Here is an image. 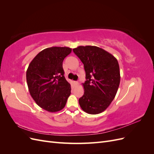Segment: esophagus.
I'll return each instance as SVG.
<instances>
[{
  "mask_svg": "<svg viewBox=\"0 0 154 154\" xmlns=\"http://www.w3.org/2000/svg\"><path fill=\"white\" fill-rule=\"evenodd\" d=\"M74 84H75L76 85H78L79 84V83H78V82H77V81H75V82H74Z\"/></svg>",
  "mask_w": 154,
  "mask_h": 154,
  "instance_id": "obj_1",
  "label": "esophagus"
}]
</instances>
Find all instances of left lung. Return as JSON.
<instances>
[{
	"label": "left lung",
	"mask_w": 154,
	"mask_h": 154,
	"mask_svg": "<svg viewBox=\"0 0 154 154\" xmlns=\"http://www.w3.org/2000/svg\"><path fill=\"white\" fill-rule=\"evenodd\" d=\"M73 52L83 63L87 80L83 83L84 94L79 104L88 114H100L110 105L117 93L120 83L118 60L96 46H78Z\"/></svg>",
	"instance_id": "1"
}]
</instances>
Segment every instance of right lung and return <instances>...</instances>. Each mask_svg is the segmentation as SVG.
<instances>
[{
  "mask_svg": "<svg viewBox=\"0 0 154 154\" xmlns=\"http://www.w3.org/2000/svg\"><path fill=\"white\" fill-rule=\"evenodd\" d=\"M71 51L67 47L46 48L36 56L27 69L31 97L42 109L50 112L63 109L71 94V85L63 75L62 63Z\"/></svg>",
  "mask_w": 154,
  "mask_h": 154,
  "instance_id": "obj_1",
  "label": "right lung"
}]
</instances>
